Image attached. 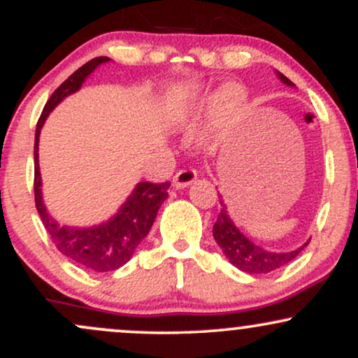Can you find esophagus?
<instances>
[{"label": "esophagus", "instance_id": "esophagus-1", "mask_svg": "<svg viewBox=\"0 0 358 358\" xmlns=\"http://www.w3.org/2000/svg\"><path fill=\"white\" fill-rule=\"evenodd\" d=\"M196 180V171L190 170H180L176 171V175L173 176V187L175 188H187L188 185H192Z\"/></svg>", "mask_w": 358, "mask_h": 358}]
</instances>
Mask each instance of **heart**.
<instances>
[{
  "label": "heart",
  "instance_id": "b5f03b06",
  "mask_svg": "<svg viewBox=\"0 0 358 358\" xmlns=\"http://www.w3.org/2000/svg\"><path fill=\"white\" fill-rule=\"evenodd\" d=\"M241 90L237 85H225L215 97V113L219 119H227L241 102Z\"/></svg>",
  "mask_w": 358,
  "mask_h": 358
}]
</instances>
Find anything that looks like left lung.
Masks as SVG:
<instances>
[{
	"label": "left lung",
	"instance_id": "left-lung-1",
	"mask_svg": "<svg viewBox=\"0 0 358 358\" xmlns=\"http://www.w3.org/2000/svg\"><path fill=\"white\" fill-rule=\"evenodd\" d=\"M278 77L281 79L282 84L291 85L294 87V84L287 79L286 76H282L281 72H276ZM220 199V213L217 217L215 225H213V239H215L222 252L225 254V257L232 262L236 268L248 274H268L273 273L282 266L289 264L294 257L305 249V245L296 250H291V252H273V250L262 249L261 245L254 244L252 241L242 234L239 229L236 227L231 217H229L227 205L224 203V200Z\"/></svg>",
	"mask_w": 358,
	"mask_h": 358
}]
</instances>
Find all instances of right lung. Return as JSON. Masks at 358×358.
Here are the masks:
<instances>
[{
	"instance_id": "obj_1",
	"label": "right lung",
	"mask_w": 358,
	"mask_h": 358,
	"mask_svg": "<svg viewBox=\"0 0 358 358\" xmlns=\"http://www.w3.org/2000/svg\"><path fill=\"white\" fill-rule=\"evenodd\" d=\"M109 62L108 57H96L82 65L76 72L52 94L42 110L35 131V205L43 222V227L50 234L52 242L64 256L96 273H109L124 266L134 250L150 232L156 219L158 208L168 196L170 183H150L139 182L133 193L121 205L117 213L108 222L94 227H69L57 224L43 203L42 196V176L38 166V138L45 119L52 113L57 104H60L71 94L77 92L84 80L99 67Z\"/></svg>"
}]
</instances>
